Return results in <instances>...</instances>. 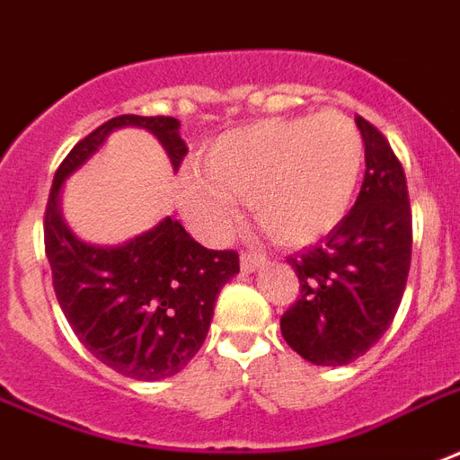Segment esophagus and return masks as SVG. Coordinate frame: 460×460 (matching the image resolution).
Returning <instances> with one entry per match:
<instances>
[{"instance_id":"34e87169","label":"esophagus","mask_w":460,"mask_h":460,"mask_svg":"<svg viewBox=\"0 0 460 460\" xmlns=\"http://www.w3.org/2000/svg\"><path fill=\"white\" fill-rule=\"evenodd\" d=\"M264 264V257H260V254H250L244 252L243 257H240V267H243V271H254L260 270Z\"/></svg>"}]
</instances>
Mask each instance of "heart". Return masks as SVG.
Returning <instances> with one entry per match:
<instances>
[{"instance_id": "obj_1", "label": "heart", "mask_w": 460, "mask_h": 460, "mask_svg": "<svg viewBox=\"0 0 460 460\" xmlns=\"http://www.w3.org/2000/svg\"><path fill=\"white\" fill-rule=\"evenodd\" d=\"M363 169V137L348 115L326 110L244 124L208 144L179 173L183 220L206 243L240 226V198L281 247L326 237L350 208Z\"/></svg>"}]
</instances>
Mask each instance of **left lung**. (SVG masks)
Here are the masks:
<instances>
[{
  "instance_id": "1",
  "label": "left lung",
  "mask_w": 460,
  "mask_h": 460,
  "mask_svg": "<svg viewBox=\"0 0 460 460\" xmlns=\"http://www.w3.org/2000/svg\"><path fill=\"white\" fill-rule=\"evenodd\" d=\"M365 144V179L350 213L326 240L287 262L299 299L281 316V336L314 365L353 363L377 343L400 308L411 262L407 179L390 142L355 117Z\"/></svg>"
}]
</instances>
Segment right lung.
Returning a JSON list of instances; mask_svg holds the SVG:
<instances>
[{"label":"right lung","instance_id":"right-lung-1","mask_svg":"<svg viewBox=\"0 0 460 460\" xmlns=\"http://www.w3.org/2000/svg\"><path fill=\"white\" fill-rule=\"evenodd\" d=\"M124 127L152 132L173 171L186 156L179 119L122 115L78 142L53 176L43 220L53 289L80 343L100 363L134 380H164L200 350L220 289L240 271L233 250H206L179 220L161 223L112 247L90 244L63 220V183Z\"/></svg>","mask_w":460,"mask_h":460}]
</instances>
